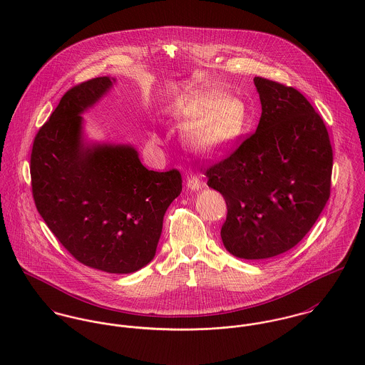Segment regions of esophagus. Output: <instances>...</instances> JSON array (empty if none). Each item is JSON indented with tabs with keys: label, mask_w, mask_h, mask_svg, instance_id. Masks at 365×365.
<instances>
[{
	"label": "esophagus",
	"mask_w": 365,
	"mask_h": 365,
	"mask_svg": "<svg viewBox=\"0 0 365 365\" xmlns=\"http://www.w3.org/2000/svg\"><path fill=\"white\" fill-rule=\"evenodd\" d=\"M187 187H188L191 191H198V190L202 187V182H201L200 177L191 174V175L187 177Z\"/></svg>",
	"instance_id": "esophagus-1"
}]
</instances>
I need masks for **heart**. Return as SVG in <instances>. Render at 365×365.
Here are the masks:
<instances>
[{
  "instance_id": "heart-1",
  "label": "heart",
  "mask_w": 365,
  "mask_h": 365,
  "mask_svg": "<svg viewBox=\"0 0 365 365\" xmlns=\"http://www.w3.org/2000/svg\"><path fill=\"white\" fill-rule=\"evenodd\" d=\"M247 120L246 105L217 90L190 97L180 109V128L187 130L191 148L202 155H217L233 146ZM153 143H160L157 136Z\"/></svg>"
}]
</instances>
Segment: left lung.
I'll list each match as a JSON object with an SVG mask.
<instances>
[{
	"label": "left lung",
	"instance_id": "left-lung-1",
	"mask_svg": "<svg viewBox=\"0 0 365 365\" xmlns=\"http://www.w3.org/2000/svg\"><path fill=\"white\" fill-rule=\"evenodd\" d=\"M257 130L205 171L227 207L220 230L226 250L262 260L297 246L330 197L333 150L327 129L294 87L255 77Z\"/></svg>",
	"mask_w": 365,
	"mask_h": 365
}]
</instances>
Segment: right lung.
Returning a JSON list of instances; mask_svg holds the SVG:
<instances>
[{"instance_id": "add662e5", "label": "right lung", "mask_w": 365, "mask_h": 365, "mask_svg": "<svg viewBox=\"0 0 365 365\" xmlns=\"http://www.w3.org/2000/svg\"><path fill=\"white\" fill-rule=\"evenodd\" d=\"M115 80L97 77L70 88L35 136L32 194L63 247L84 265L129 274L153 260L163 217L180 195L178 170H148L130 145H88L81 113Z\"/></svg>"}]
</instances>
